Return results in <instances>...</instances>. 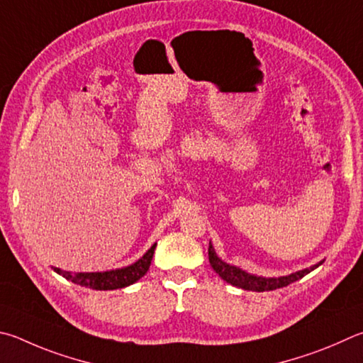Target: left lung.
Wrapping results in <instances>:
<instances>
[{
    "label": "left lung",
    "mask_w": 363,
    "mask_h": 363,
    "mask_svg": "<svg viewBox=\"0 0 363 363\" xmlns=\"http://www.w3.org/2000/svg\"><path fill=\"white\" fill-rule=\"evenodd\" d=\"M208 255H209V263L213 267L214 272L220 276L223 281H227L228 284L236 286L240 289H245V291H252V292H265V291H274V289H281L286 287L292 282L301 279L303 276H306L308 273H311L313 269L322 265V262L315 263V265L300 269V272H295L289 276H279V278H263V276H255L242 272L241 268L228 265V263L219 259V255L216 254V250L213 245L209 242V249H208Z\"/></svg>",
    "instance_id": "obj_1"
}]
</instances>
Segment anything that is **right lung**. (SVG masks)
<instances>
[{"mask_svg": "<svg viewBox=\"0 0 363 363\" xmlns=\"http://www.w3.org/2000/svg\"><path fill=\"white\" fill-rule=\"evenodd\" d=\"M155 245L144 254L140 260L131 263L128 267L111 269V272H95V273H71L63 272L60 268H54V272L62 274L63 278L79 284L82 287L94 289V291H114V289H123L130 284H135L138 279H141L147 273L152 262Z\"/></svg>", "mask_w": 363, "mask_h": 363, "instance_id": "obj_1", "label": "right lung"}]
</instances>
